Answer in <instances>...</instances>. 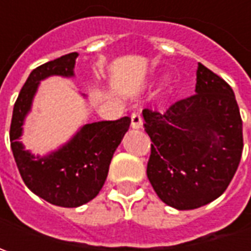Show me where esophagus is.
<instances>
[{
    "label": "esophagus",
    "instance_id": "34e87169",
    "mask_svg": "<svg viewBox=\"0 0 251 251\" xmlns=\"http://www.w3.org/2000/svg\"><path fill=\"white\" fill-rule=\"evenodd\" d=\"M131 127L134 130H140L142 128V117L140 113H132L131 114Z\"/></svg>",
    "mask_w": 251,
    "mask_h": 251
}]
</instances>
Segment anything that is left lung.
Wrapping results in <instances>:
<instances>
[{"label": "left lung", "instance_id": "8db88e82", "mask_svg": "<svg viewBox=\"0 0 251 251\" xmlns=\"http://www.w3.org/2000/svg\"><path fill=\"white\" fill-rule=\"evenodd\" d=\"M196 95L165 113L142 111L152 148L147 175L158 197L178 211L217 200L236 173L243 151L235 93L198 63Z\"/></svg>", "mask_w": 251, "mask_h": 251}]
</instances>
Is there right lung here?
<instances>
[{"label":"right lung","instance_id":"right-lung-1","mask_svg":"<svg viewBox=\"0 0 251 251\" xmlns=\"http://www.w3.org/2000/svg\"><path fill=\"white\" fill-rule=\"evenodd\" d=\"M78 53L43 64L27 76L15 101L11 121V150L27 188L44 201L64 208L89 202L103 187L114 151L130 127V117L82 124L65 144L44 155L26 150L21 137L42 81L50 76L74 78ZM86 98V95H83Z\"/></svg>","mask_w":251,"mask_h":251}]
</instances>
